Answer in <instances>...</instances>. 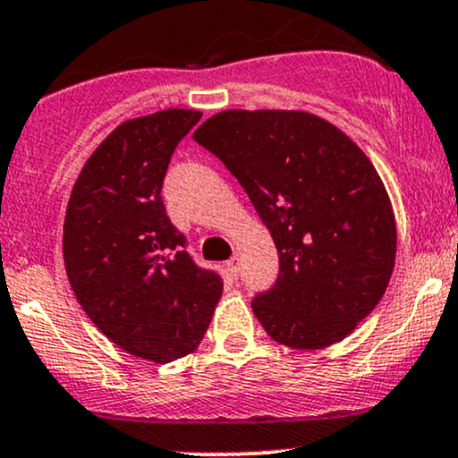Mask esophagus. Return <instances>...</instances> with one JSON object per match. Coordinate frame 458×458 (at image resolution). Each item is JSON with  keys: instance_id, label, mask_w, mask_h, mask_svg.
Wrapping results in <instances>:
<instances>
[{"instance_id": "obj_1", "label": "esophagus", "mask_w": 458, "mask_h": 458, "mask_svg": "<svg viewBox=\"0 0 458 458\" xmlns=\"http://www.w3.org/2000/svg\"><path fill=\"white\" fill-rule=\"evenodd\" d=\"M225 267H228V274L233 276V278H239V271H241V267H239V254H234L233 259H230L228 263H225Z\"/></svg>"}]
</instances>
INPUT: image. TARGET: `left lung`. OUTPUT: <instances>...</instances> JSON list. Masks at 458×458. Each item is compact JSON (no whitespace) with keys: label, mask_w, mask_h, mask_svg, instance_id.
Segmentation results:
<instances>
[{"label":"left lung","mask_w":458,"mask_h":458,"mask_svg":"<svg viewBox=\"0 0 458 458\" xmlns=\"http://www.w3.org/2000/svg\"><path fill=\"white\" fill-rule=\"evenodd\" d=\"M248 193L278 250V278L252 310L298 350L336 344L374 310L395 260V221L374 165L309 113L225 110L195 130Z\"/></svg>","instance_id":"left-lung-1"}]
</instances>
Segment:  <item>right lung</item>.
Wrapping results in <instances>:
<instances>
[{"instance_id":"right-lung-1","label":"right lung","mask_w":458,"mask_h":458,"mask_svg":"<svg viewBox=\"0 0 458 458\" xmlns=\"http://www.w3.org/2000/svg\"><path fill=\"white\" fill-rule=\"evenodd\" d=\"M199 119L172 108L119 125L84 165L64 217L80 306L113 344L154 363L198 348L224 289L187 252L160 195L172 154Z\"/></svg>"}]
</instances>
